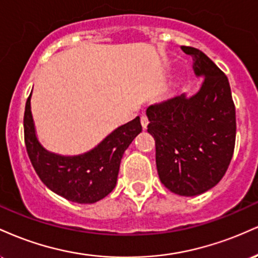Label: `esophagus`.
Returning a JSON list of instances; mask_svg holds the SVG:
<instances>
[{"mask_svg":"<svg viewBox=\"0 0 258 258\" xmlns=\"http://www.w3.org/2000/svg\"><path fill=\"white\" fill-rule=\"evenodd\" d=\"M148 122H149V121H148V116H147V115H142V116H141V123H142V127H143L144 130L147 128Z\"/></svg>","mask_w":258,"mask_h":258,"instance_id":"obj_1","label":"esophagus"}]
</instances>
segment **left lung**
I'll use <instances>...</instances> for the list:
<instances>
[{
	"instance_id": "8db88e82",
	"label": "left lung",
	"mask_w": 258,
	"mask_h": 258,
	"mask_svg": "<svg viewBox=\"0 0 258 258\" xmlns=\"http://www.w3.org/2000/svg\"><path fill=\"white\" fill-rule=\"evenodd\" d=\"M193 58L200 91L173 97L147 109L148 132L155 139L159 178L168 190L194 197L215 186L226 173L235 147L236 120L229 81L205 53L182 46Z\"/></svg>"
}]
</instances>
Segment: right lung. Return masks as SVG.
<instances>
[{"label": "right lung", "mask_w": 258, "mask_h": 258, "mask_svg": "<svg viewBox=\"0 0 258 258\" xmlns=\"http://www.w3.org/2000/svg\"><path fill=\"white\" fill-rule=\"evenodd\" d=\"M30 97L25 104L24 139L29 159L40 179L47 188L73 203L93 204L105 198L116 185L123 153L142 132L139 116L117 127L88 153L61 156L47 152L37 141Z\"/></svg>", "instance_id": "right-lung-1"}]
</instances>
